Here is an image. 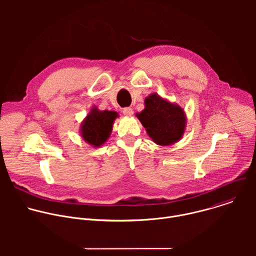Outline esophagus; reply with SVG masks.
Instances as JSON below:
<instances>
[{
  "mask_svg": "<svg viewBox=\"0 0 256 256\" xmlns=\"http://www.w3.org/2000/svg\"><path fill=\"white\" fill-rule=\"evenodd\" d=\"M122 112H124V114L126 116H132L134 114V110H132V108H130V107L124 108Z\"/></svg>",
  "mask_w": 256,
  "mask_h": 256,
  "instance_id": "34e87169",
  "label": "esophagus"
}]
</instances>
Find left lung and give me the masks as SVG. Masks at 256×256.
<instances>
[{
  "label": "left lung",
  "instance_id": "obj_1",
  "mask_svg": "<svg viewBox=\"0 0 256 256\" xmlns=\"http://www.w3.org/2000/svg\"><path fill=\"white\" fill-rule=\"evenodd\" d=\"M144 102V110L136 114V116L154 142L166 147L184 136L186 128L184 108L157 93L150 94Z\"/></svg>",
  "mask_w": 256,
  "mask_h": 256
}]
</instances>
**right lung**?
Instances as JSON below:
<instances>
[{"mask_svg": "<svg viewBox=\"0 0 256 256\" xmlns=\"http://www.w3.org/2000/svg\"><path fill=\"white\" fill-rule=\"evenodd\" d=\"M118 114L114 110H99L92 106L80 126L81 138L94 148H99L109 138Z\"/></svg>", "mask_w": 256, "mask_h": 256, "instance_id": "right-lung-1", "label": "right lung"}]
</instances>
